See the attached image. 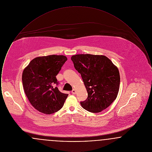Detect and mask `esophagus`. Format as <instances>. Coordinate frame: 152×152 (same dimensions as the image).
<instances>
[{
	"label": "esophagus",
	"mask_w": 152,
	"mask_h": 152,
	"mask_svg": "<svg viewBox=\"0 0 152 152\" xmlns=\"http://www.w3.org/2000/svg\"><path fill=\"white\" fill-rule=\"evenodd\" d=\"M72 92V94H76V90H75V89H73L72 91V92Z\"/></svg>",
	"instance_id": "obj_1"
}]
</instances>
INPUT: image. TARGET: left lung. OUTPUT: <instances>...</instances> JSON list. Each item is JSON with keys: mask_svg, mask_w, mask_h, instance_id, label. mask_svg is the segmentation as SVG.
Instances as JSON below:
<instances>
[{"mask_svg": "<svg viewBox=\"0 0 152 152\" xmlns=\"http://www.w3.org/2000/svg\"><path fill=\"white\" fill-rule=\"evenodd\" d=\"M71 60L88 92L87 99L80 102L81 107L92 113L107 108L118 93L120 77L118 68L102 55L80 54L72 56Z\"/></svg>", "mask_w": 152, "mask_h": 152, "instance_id": "1", "label": "left lung"}]
</instances>
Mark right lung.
<instances>
[{"mask_svg":"<svg viewBox=\"0 0 152 152\" xmlns=\"http://www.w3.org/2000/svg\"><path fill=\"white\" fill-rule=\"evenodd\" d=\"M66 60L63 55L37 57L24 69L22 82L24 92L38 111L50 115L64 105L68 94L59 91L56 76Z\"/></svg>","mask_w":152,"mask_h":152,"instance_id":"add662e5","label":"right lung"}]
</instances>
